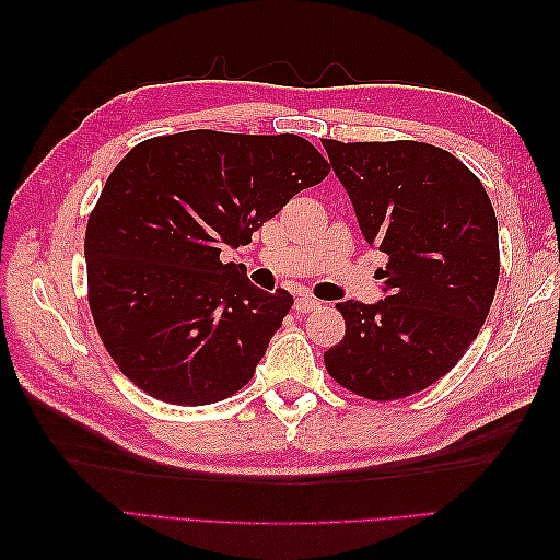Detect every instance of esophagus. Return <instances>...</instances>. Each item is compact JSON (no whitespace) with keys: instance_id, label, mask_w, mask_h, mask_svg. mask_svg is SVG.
I'll return each mask as SVG.
<instances>
[{"instance_id":"34e87169","label":"esophagus","mask_w":560,"mask_h":560,"mask_svg":"<svg viewBox=\"0 0 560 560\" xmlns=\"http://www.w3.org/2000/svg\"><path fill=\"white\" fill-rule=\"evenodd\" d=\"M319 307V301L315 299V295H301V299H295V311L299 313H311V311H317Z\"/></svg>"}]
</instances>
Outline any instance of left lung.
Listing matches in <instances>:
<instances>
[{
  "label": "left lung",
  "mask_w": 560,
  "mask_h": 560,
  "mask_svg": "<svg viewBox=\"0 0 560 560\" xmlns=\"http://www.w3.org/2000/svg\"><path fill=\"white\" fill-rule=\"evenodd\" d=\"M361 233L387 255L385 301L337 303L347 335L327 373L373 401L409 397L447 375L491 311L501 255L481 180L423 141L325 139Z\"/></svg>",
  "instance_id": "1"
}]
</instances>
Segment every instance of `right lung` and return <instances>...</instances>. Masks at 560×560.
Listing matches in <instances>:
<instances>
[{
    "mask_svg": "<svg viewBox=\"0 0 560 560\" xmlns=\"http://www.w3.org/2000/svg\"><path fill=\"white\" fill-rule=\"evenodd\" d=\"M329 173L299 135L213 129L141 141L115 165L86 225L89 305L103 347L147 395L201 407L255 375L293 295L223 261Z\"/></svg>",
    "mask_w": 560,
    "mask_h": 560,
    "instance_id": "right-lung-1",
    "label": "right lung"
}]
</instances>
